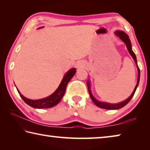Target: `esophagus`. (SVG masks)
<instances>
[{"instance_id":"esophagus-1","label":"esophagus","mask_w":150,"mask_h":150,"mask_svg":"<svg viewBox=\"0 0 150 150\" xmlns=\"http://www.w3.org/2000/svg\"><path fill=\"white\" fill-rule=\"evenodd\" d=\"M85 65V63L83 61H79L76 63V67L77 68H83Z\"/></svg>"}]
</instances>
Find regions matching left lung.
I'll use <instances>...</instances> for the list:
<instances>
[{
	"label": "left lung",
	"instance_id": "8db88e82",
	"mask_svg": "<svg viewBox=\"0 0 150 150\" xmlns=\"http://www.w3.org/2000/svg\"><path fill=\"white\" fill-rule=\"evenodd\" d=\"M115 34L117 35L118 37H119V38H120L122 40V41L124 43V44H126L127 49H128V52H129V54L131 55V56L132 57V58L134 60V62H135V63H136L137 68H138V80H137V84L136 85L135 88H134L133 93H132V95L125 100H124L121 103H116V104H112V103H106V102H101V101L96 100V98L93 96L92 93H91V82H90V80L88 79V81L87 82V87H88V93H89L91 98L93 101V103H95V105L98 106V107L101 108H104V109H108V110H116V109L121 108L124 107V106L126 105L127 104L130 102V100L132 99V98L133 97L134 93H135V92H136V90L137 87H138L139 82V77H140V71H139V67L138 66V63H137L136 56L135 54H134V52L132 51V44H131L130 40L129 39V36L126 34L125 32H123V31H121V30H117V31H116Z\"/></svg>",
	"mask_w": 150,
	"mask_h": 150
}]
</instances>
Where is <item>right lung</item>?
Listing matches in <instances>:
<instances>
[{
    "mask_svg": "<svg viewBox=\"0 0 150 150\" xmlns=\"http://www.w3.org/2000/svg\"><path fill=\"white\" fill-rule=\"evenodd\" d=\"M42 27L39 28H42ZM76 73L75 68H72V69H69L68 71L65 73L64 77H63V79L61 82L59 87L56 89L55 92L50 95L47 97H45L42 99L38 100H32L27 98L24 96L23 95L20 93L18 89L17 88V91L18 93L20 94V96H21V98L23 99V100L26 103L27 105L32 106L33 108H48L53 107V106H55L59 103L62 98H63V95H64L66 87L68 84V83L69 82V81L71 79L72 77L74 76Z\"/></svg>",
    "mask_w": 150,
    "mask_h": 150,
    "instance_id": "obj_1",
    "label": "right lung"
}]
</instances>
